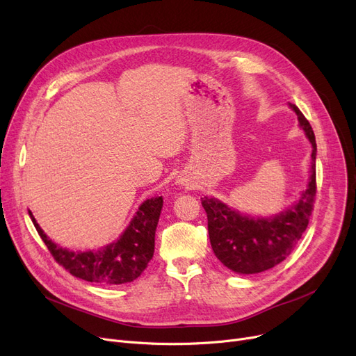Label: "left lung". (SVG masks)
<instances>
[{
	"label": "left lung",
	"instance_id": "8db88e82",
	"mask_svg": "<svg viewBox=\"0 0 356 356\" xmlns=\"http://www.w3.org/2000/svg\"><path fill=\"white\" fill-rule=\"evenodd\" d=\"M313 146L310 181L294 207L273 218H252L229 209L216 198H201L207 213L209 236L214 255L238 274H258L290 255L309 226L316 201V138L309 120L290 104Z\"/></svg>",
	"mask_w": 356,
	"mask_h": 356
}]
</instances>
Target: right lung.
<instances>
[{
  "label": "right lung",
  "mask_w": 356,
  "mask_h": 356,
  "mask_svg": "<svg viewBox=\"0 0 356 356\" xmlns=\"http://www.w3.org/2000/svg\"><path fill=\"white\" fill-rule=\"evenodd\" d=\"M163 200H146L122 238L98 252H71L54 243L29 211L33 225L54 259L76 278L103 285H118L136 280L154 257L155 230Z\"/></svg>",
  "instance_id": "1"
}]
</instances>
